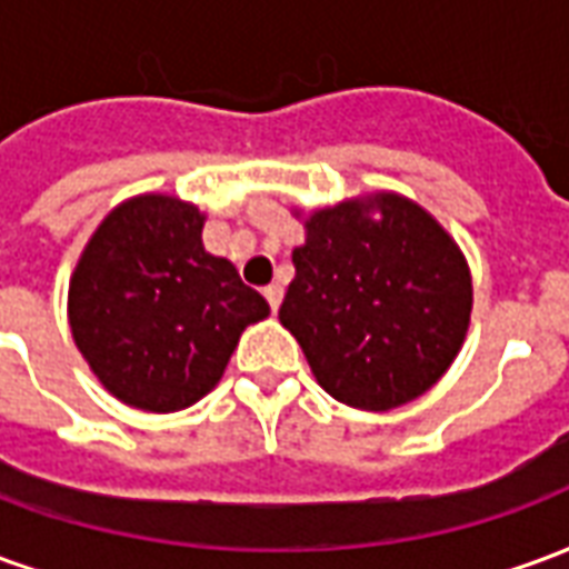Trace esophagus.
Wrapping results in <instances>:
<instances>
[{"instance_id":"esophagus-1","label":"esophagus","mask_w":569,"mask_h":569,"mask_svg":"<svg viewBox=\"0 0 569 569\" xmlns=\"http://www.w3.org/2000/svg\"><path fill=\"white\" fill-rule=\"evenodd\" d=\"M264 298H268V305H271V310H273V313H277V308H280V301H283V286H280V283L264 286Z\"/></svg>"}]
</instances>
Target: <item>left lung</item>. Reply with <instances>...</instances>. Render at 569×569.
Returning a JSON list of instances; mask_svg holds the SVG:
<instances>
[{"instance_id":"8db88e82","label":"left lung","mask_w":569,"mask_h":569,"mask_svg":"<svg viewBox=\"0 0 569 569\" xmlns=\"http://www.w3.org/2000/svg\"><path fill=\"white\" fill-rule=\"evenodd\" d=\"M292 264L280 322L338 402L390 411L451 369L469 329L472 277L420 203L375 191L313 210Z\"/></svg>"}]
</instances>
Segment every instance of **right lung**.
Masks as SVG:
<instances>
[{
  "label": "right lung",
  "instance_id": "1",
  "mask_svg": "<svg viewBox=\"0 0 569 569\" xmlns=\"http://www.w3.org/2000/svg\"><path fill=\"white\" fill-rule=\"evenodd\" d=\"M203 212L140 194L106 216L69 280V329L118 402L154 415L194 406L222 378L268 301L203 249Z\"/></svg>",
  "mask_w": 569,
  "mask_h": 569
}]
</instances>
